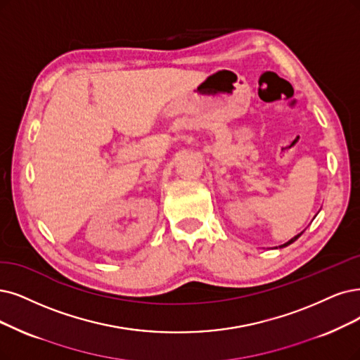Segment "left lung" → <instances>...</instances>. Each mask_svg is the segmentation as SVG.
Segmentation results:
<instances>
[{"label": "left lung", "mask_w": 360, "mask_h": 360, "mask_svg": "<svg viewBox=\"0 0 360 360\" xmlns=\"http://www.w3.org/2000/svg\"><path fill=\"white\" fill-rule=\"evenodd\" d=\"M304 231H305V230H304ZM304 231H301V233H298V234H297V236H294V237H292V238H290V240H288V242H286V243H283V245H281V246H278V248H286V246H289V245H290V243H294V242H295V240H297V238H298V237H300V236H301V234H302V233H304ZM276 249H277V246H276Z\"/></svg>", "instance_id": "8db88e82"}]
</instances>
